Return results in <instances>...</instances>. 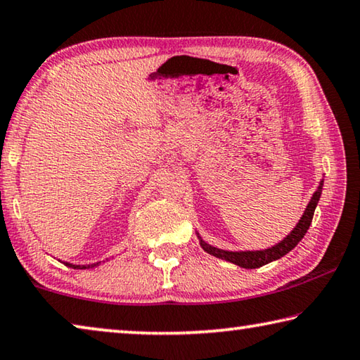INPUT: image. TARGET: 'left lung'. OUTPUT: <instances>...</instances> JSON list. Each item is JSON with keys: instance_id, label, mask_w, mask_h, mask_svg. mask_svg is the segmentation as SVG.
Instances as JSON below:
<instances>
[{"instance_id": "8db88e82", "label": "left lung", "mask_w": 360, "mask_h": 360, "mask_svg": "<svg viewBox=\"0 0 360 360\" xmlns=\"http://www.w3.org/2000/svg\"><path fill=\"white\" fill-rule=\"evenodd\" d=\"M322 185L323 181H321L319 188H317V191L313 194V199H311L308 207H306L304 214L302 217V220L298 221V225L293 228V231L287 236L284 240H281L278 245L271 247V249L266 250H257V252H226V250H220V249H215V247H212L209 244H205L204 240H201V245L202 249L210 253V255H214L217 258H221V260H226V262H231L234 264H238L240 268H247V269H252V268H260L263 264H266L269 262H274L278 260V258L284 257L285 253L290 252L293 247H295L300 240L304 238L306 231L309 229L311 221H313V215H314V210H316V205L319 202V198H321V193H322Z\"/></svg>"}]
</instances>
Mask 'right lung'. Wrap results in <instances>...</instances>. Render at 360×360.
I'll return each instance as SVG.
<instances>
[{"label":"right lung","mask_w":360,"mask_h":360,"mask_svg":"<svg viewBox=\"0 0 360 360\" xmlns=\"http://www.w3.org/2000/svg\"><path fill=\"white\" fill-rule=\"evenodd\" d=\"M70 266H73L75 269H84L86 266H79V264H70Z\"/></svg>","instance_id":"1"}]
</instances>
